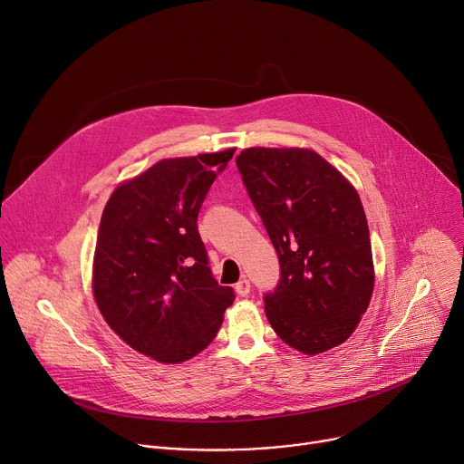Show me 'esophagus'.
I'll use <instances>...</instances> for the list:
<instances>
[{
	"mask_svg": "<svg viewBox=\"0 0 464 464\" xmlns=\"http://www.w3.org/2000/svg\"><path fill=\"white\" fill-rule=\"evenodd\" d=\"M236 294L239 297H246L248 294H251V282H248L246 278H241L237 284H236Z\"/></svg>",
	"mask_w": 464,
	"mask_h": 464,
	"instance_id": "obj_1",
	"label": "esophagus"
}]
</instances>
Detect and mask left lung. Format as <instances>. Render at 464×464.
<instances>
[{
  "label": "left lung",
  "instance_id": "8db88e82",
  "mask_svg": "<svg viewBox=\"0 0 464 464\" xmlns=\"http://www.w3.org/2000/svg\"><path fill=\"white\" fill-rule=\"evenodd\" d=\"M236 165L280 264L276 288L264 295L273 331L306 354L340 345L373 294L359 193L306 149H246Z\"/></svg>",
  "mask_w": 464,
  "mask_h": 464
}]
</instances>
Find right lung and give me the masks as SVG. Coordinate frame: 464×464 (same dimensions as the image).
I'll use <instances>...</instances> for the list:
<instances>
[{
  "label": "right lung",
  "mask_w": 464,
  "mask_h": 464,
  "mask_svg": "<svg viewBox=\"0 0 464 464\" xmlns=\"http://www.w3.org/2000/svg\"><path fill=\"white\" fill-rule=\"evenodd\" d=\"M234 149L161 160L122 184L102 213L92 267L96 304L135 351L184 362L216 338L232 288L209 269L197 219Z\"/></svg>",
  "instance_id": "add662e5"
}]
</instances>
